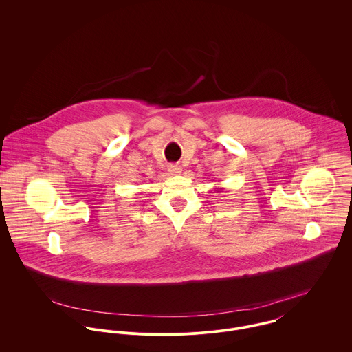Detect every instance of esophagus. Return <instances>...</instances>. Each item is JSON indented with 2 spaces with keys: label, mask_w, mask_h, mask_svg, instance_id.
I'll use <instances>...</instances> for the list:
<instances>
[{
  "label": "esophagus",
  "mask_w": 352,
  "mask_h": 352,
  "mask_svg": "<svg viewBox=\"0 0 352 352\" xmlns=\"http://www.w3.org/2000/svg\"><path fill=\"white\" fill-rule=\"evenodd\" d=\"M168 172H169V175H180L182 173V166L179 164H170L168 166Z\"/></svg>",
  "instance_id": "34e87169"
}]
</instances>
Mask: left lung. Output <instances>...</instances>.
Segmentation results:
<instances>
[{"label":"left lung","instance_id":"obj_1","mask_svg":"<svg viewBox=\"0 0 352 352\" xmlns=\"http://www.w3.org/2000/svg\"><path fill=\"white\" fill-rule=\"evenodd\" d=\"M222 191V188H217V192H221Z\"/></svg>","mask_w":352,"mask_h":352}]
</instances>
